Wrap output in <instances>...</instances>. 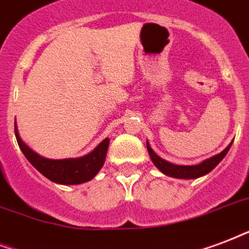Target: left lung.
<instances>
[{
    "instance_id": "1",
    "label": "left lung",
    "mask_w": 249,
    "mask_h": 249,
    "mask_svg": "<svg viewBox=\"0 0 249 249\" xmlns=\"http://www.w3.org/2000/svg\"><path fill=\"white\" fill-rule=\"evenodd\" d=\"M232 142L230 145L227 146L223 151H221L219 154L214 155L212 158H208L202 160L201 163L196 164V166H180V164H174V163H170L164 160L163 158H160L159 155H157L154 150L151 149L149 141H146V147H147V151H149L150 158H151V162L154 163V166L158 168L162 174L170 176V178H175V179H197V178H201V176L206 175L210 171L214 170L215 167L218 166V163L221 162L222 159L225 158L226 154L229 153Z\"/></svg>"
}]
</instances>
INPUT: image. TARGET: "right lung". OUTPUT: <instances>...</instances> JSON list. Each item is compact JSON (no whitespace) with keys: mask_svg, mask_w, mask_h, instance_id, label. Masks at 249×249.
I'll use <instances>...</instances> for the list:
<instances>
[{"mask_svg":"<svg viewBox=\"0 0 249 249\" xmlns=\"http://www.w3.org/2000/svg\"><path fill=\"white\" fill-rule=\"evenodd\" d=\"M15 137L18 145L27 160L36 170L53 183L62 185H75L94 179L96 174L102 170L106 160L109 138H106L89 154L79 158L48 159L35 153L26 142L20 138L15 124Z\"/></svg>","mask_w":249,"mask_h":249,"instance_id":"right-lung-1","label":"right lung"}]
</instances>
